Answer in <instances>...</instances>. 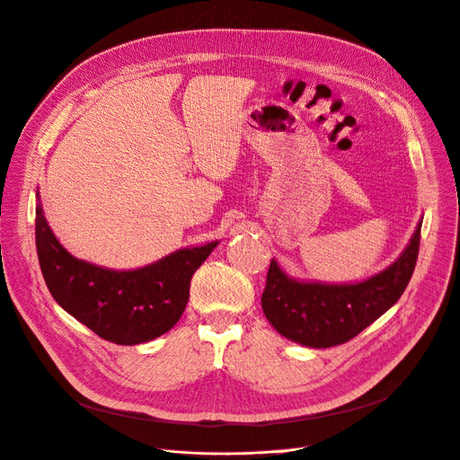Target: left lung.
Returning <instances> with one entry per match:
<instances>
[{"instance_id":"8db88e82","label":"left lung","mask_w":460,"mask_h":460,"mask_svg":"<svg viewBox=\"0 0 460 460\" xmlns=\"http://www.w3.org/2000/svg\"><path fill=\"white\" fill-rule=\"evenodd\" d=\"M420 229L422 222L393 266L358 284L297 282L271 261L262 294L268 321L284 338L306 347L350 341L402 297L419 259Z\"/></svg>"}]
</instances>
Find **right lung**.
<instances>
[{"mask_svg": "<svg viewBox=\"0 0 460 460\" xmlns=\"http://www.w3.org/2000/svg\"><path fill=\"white\" fill-rule=\"evenodd\" d=\"M36 253L55 301L99 338L139 345L169 332L181 317L194 271L218 242L180 249L134 271H113L71 257L36 208Z\"/></svg>", "mask_w": 460, "mask_h": 460, "instance_id": "obj_1", "label": "right lung"}]
</instances>
